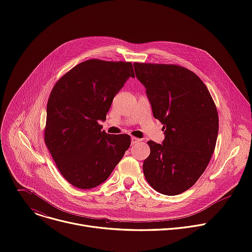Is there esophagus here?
<instances>
[{
    "label": "esophagus",
    "instance_id": "obj_1",
    "mask_svg": "<svg viewBox=\"0 0 252 252\" xmlns=\"http://www.w3.org/2000/svg\"><path fill=\"white\" fill-rule=\"evenodd\" d=\"M140 141H141V139L138 138V137H134V136L131 137V145H132V146L137 145V143H139Z\"/></svg>",
    "mask_w": 252,
    "mask_h": 252
}]
</instances>
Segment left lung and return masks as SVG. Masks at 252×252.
I'll list each match as a JSON object with an SVG mask.
<instances>
[{"label": "left lung", "instance_id": "8db88e82", "mask_svg": "<svg viewBox=\"0 0 252 252\" xmlns=\"http://www.w3.org/2000/svg\"><path fill=\"white\" fill-rule=\"evenodd\" d=\"M133 66L165 135L162 143L148 141L151 154L143 161V174L159 193H183L197 182L214 152L217 105L203 82L187 67L146 63Z\"/></svg>", "mask_w": 252, "mask_h": 252}]
</instances>
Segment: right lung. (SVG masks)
<instances>
[{
    "label": "right lung",
    "mask_w": 252,
    "mask_h": 252,
    "mask_svg": "<svg viewBox=\"0 0 252 252\" xmlns=\"http://www.w3.org/2000/svg\"><path fill=\"white\" fill-rule=\"evenodd\" d=\"M134 78L130 62L88 60L54 86L47 104L45 143L61 174L81 189L106 181L130 146L128 134L101 130L115 95Z\"/></svg>",
    "instance_id": "1"
}]
</instances>
